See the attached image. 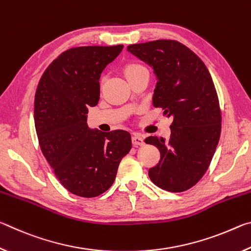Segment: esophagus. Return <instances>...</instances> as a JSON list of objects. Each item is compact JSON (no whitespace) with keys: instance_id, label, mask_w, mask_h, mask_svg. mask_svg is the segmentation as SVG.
I'll return each mask as SVG.
<instances>
[{"instance_id":"1","label":"esophagus","mask_w":251,"mask_h":251,"mask_svg":"<svg viewBox=\"0 0 251 251\" xmlns=\"http://www.w3.org/2000/svg\"><path fill=\"white\" fill-rule=\"evenodd\" d=\"M131 142H133V145L135 146V147H137V146H143L144 144V138H143V136H141L139 134H137V133H134L133 134V137H131Z\"/></svg>"}]
</instances>
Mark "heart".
Here are the masks:
<instances>
[{
	"mask_svg": "<svg viewBox=\"0 0 251 251\" xmlns=\"http://www.w3.org/2000/svg\"><path fill=\"white\" fill-rule=\"evenodd\" d=\"M142 70H145V67L141 64H137V63H131V64H128L126 66L125 74H126V76H128L130 74L136 73V72L142 71Z\"/></svg>",
	"mask_w": 251,
	"mask_h": 251,
	"instance_id": "b5f03b06",
	"label": "heart"
}]
</instances>
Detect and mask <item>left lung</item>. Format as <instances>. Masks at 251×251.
<instances>
[{
	"label": "left lung",
	"instance_id": "obj_1",
	"mask_svg": "<svg viewBox=\"0 0 251 251\" xmlns=\"http://www.w3.org/2000/svg\"><path fill=\"white\" fill-rule=\"evenodd\" d=\"M127 50L154 69L158 82L152 105L173 120L167 141L145 138L160 151L148 176L161 189L185 192L205 175L222 133V110L209 71L192 50L174 40L128 45Z\"/></svg>",
	"mask_w": 251,
	"mask_h": 251
}]
</instances>
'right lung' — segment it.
Returning a JSON list of instances; mask_svg holds the SVG:
<instances>
[{
	"label": "right lung",
	"instance_id": "right-lung-1",
	"mask_svg": "<svg viewBox=\"0 0 251 251\" xmlns=\"http://www.w3.org/2000/svg\"><path fill=\"white\" fill-rule=\"evenodd\" d=\"M123 48H72L50 63L37 85L34 121L41 151L58 181L76 196L105 193L131 148L128 131H94L86 123L88 106L99 103L101 72Z\"/></svg>",
	"mask_w": 251,
	"mask_h": 251
}]
</instances>
